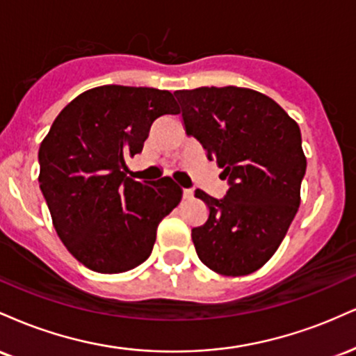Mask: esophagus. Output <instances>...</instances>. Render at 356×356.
Returning a JSON list of instances; mask_svg holds the SVG:
<instances>
[{"label":"esophagus","mask_w":356,"mask_h":356,"mask_svg":"<svg viewBox=\"0 0 356 356\" xmlns=\"http://www.w3.org/2000/svg\"><path fill=\"white\" fill-rule=\"evenodd\" d=\"M182 195H184V199H192V195H194V191H192V189H184Z\"/></svg>","instance_id":"1"}]
</instances>
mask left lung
<instances>
[{
  "instance_id": "left-lung-1",
  "label": "left lung",
  "mask_w": 356,
  "mask_h": 356,
  "mask_svg": "<svg viewBox=\"0 0 356 356\" xmlns=\"http://www.w3.org/2000/svg\"><path fill=\"white\" fill-rule=\"evenodd\" d=\"M186 132L218 162L229 191L192 229L199 259L222 276L251 275L271 259L301 202L306 157L300 127L275 100L243 87L175 90Z\"/></svg>"
}]
</instances>
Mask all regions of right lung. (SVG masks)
<instances>
[{"mask_svg":"<svg viewBox=\"0 0 356 356\" xmlns=\"http://www.w3.org/2000/svg\"><path fill=\"white\" fill-rule=\"evenodd\" d=\"M169 113H181L169 90L102 85L61 110L40 145L38 182L53 227L92 271L117 275L144 263L159 222L181 202L170 177H127V157L140 152L154 122Z\"/></svg>","mask_w":356,"mask_h":356,"instance_id":"1","label":"right lung"}]
</instances>
